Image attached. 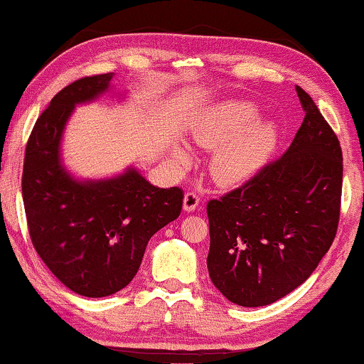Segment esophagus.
<instances>
[{"mask_svg": "<svg viewBox=\"0 0 364 364\" xmlns=\"http://www.w3.org/2000/svg\"><path fill=\"white\" fill-rule=\"evenodd\" d=\"M200 205V197L195 192H187L186 197H183V210L186 212H193L197 210V207Z\"/></svg>", "mask_w": 364, "mask_h": 364, "instance_id": "1", "label": "esophagus"}]
</instances>
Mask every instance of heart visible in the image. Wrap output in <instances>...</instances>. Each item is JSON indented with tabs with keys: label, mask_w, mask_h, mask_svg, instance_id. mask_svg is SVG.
I'll use <instances>...</instances> for the list:
<instances>
[{
	"label": "heart",
	"mask_w": 364,
	"mask_h": 364,
	"mask_svg": "<svg viewBox=\"0 0 364 364\" xmlns=\"http://www.w3.org/2000/svg\"><path fill=\"white\" fill-rule=\"evenodd\" d=\"M259 109L252 103L230 100L210 108L195 129V141L215 154L210 173L220 186H240L256 176L269 161L277 144V126L256 119ZM178 157L186 154L178 151Z\"/></svg>",
	"instance_id": "obj_1"
}]
</instances>
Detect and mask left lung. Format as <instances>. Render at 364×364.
<instances>
[{
    "label": "left lung",
    "instance_id": "1",
    "mask_svg": "<svg viewBox=\"0 0 364 364\" xmlns=\"http://www.w3.org/2000/svg\"><path fill=\"white\" fill-rule=\"evenodd\" d=\"M305 112L286 154L207 203L208 274L241 307H261L309 279L340 221L343 156L317 105L296 87Z\"/></svg>",
    "mask_w": 364,
    "mask_h": 364
}]
</instances>
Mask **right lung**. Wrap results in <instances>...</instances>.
<instances>
[{
	"label": "right lung",
	"mask_w": 364,
	"mask_h": 364,
	"mask_svg": "<svg viewBox=\"0 0 364 364\" xmlns=\"http://www.w3.org/2000/svg\"><path fill=\"white\" fill-rule=\"evenodd\" d=\"M113 73L83 77L55 95L26 144L23 202L34 250L52 274L85 297H107L133 281L151 236L178 218L183 191L151 186L134 169L78 182L59 159L77 103L108 90Z\"/></svg>",
	"instance_id": "right-lung-1"
}]
</instances>
